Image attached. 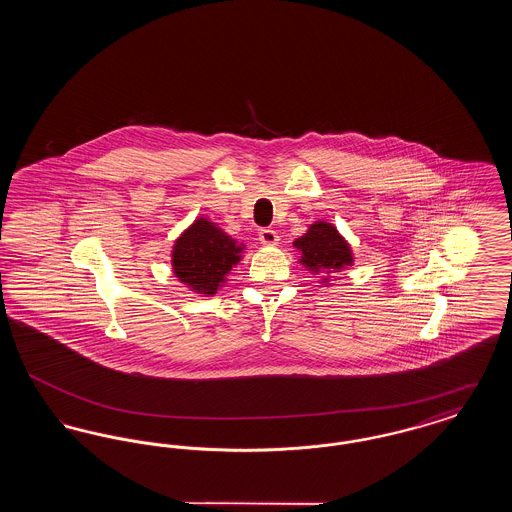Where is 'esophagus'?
Masks as SVG:
<instances>
[{
	"instance_id": "obj_1",
	"label": "esophagus",
	"mask_w": 512,
	"mask_h": 512,
	"mask_svg": "<svg viewBox=\"0 0 512 512\" xmlns=\"http://www.w3.org/2000/svg\"><path fill=\"white\" fill-rule=\"evenodd\" d=\"M278 240H280V236H278L276 230H272V228H261L259 230V242L261 244L276 245Z\"/></svg>"
}]
</instances>
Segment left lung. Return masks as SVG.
<instances>
[{
    "label": "left lung",
    "mask_w": 512,
    "mask_h": 512,
    "mask_svg": "<svg viewBox=\"0 0 512 512\" xmlns=\"http://www.w3.org/2000/svg\"><path fill=\"white\" fill-rule=\"evenodd\" d=\"M293 245L301 251V263L309 270H336L353 263L351 249L328 222H315L305 236L297 238Z\"/></svg>",
    "instance_id": "obj_1"
}]
</instances>
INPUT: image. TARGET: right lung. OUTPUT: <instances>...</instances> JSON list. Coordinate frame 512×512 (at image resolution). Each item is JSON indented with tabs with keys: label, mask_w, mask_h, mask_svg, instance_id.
Instances as JSON below:
<instances>
[{
	"label": "right lung",
	"mask_w": 512,
	"mask_h": 512,
	"mask_svg": "<svg viewBox=\"0 0 512 512\" xmlns=\"http://www.w3.org/2000/svg\"><path fill=\"white\" fill-rule=\"evenodd\" d=\"M242 249L215 222L197 219L174 244V274L195 292L213 295L240 261Z\"/></svg>",
	"instance_id": "obj_1"
}]
</instances>
